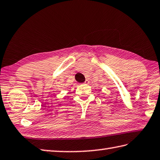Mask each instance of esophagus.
I'll return each mask as SVG.
<instances>
[{
	"instance_id": "34e87169",
	"label": "esophagus",
	"mask_w": 160,
	"mask_h": 160,
	"mask_svg": "<svg viewBox=\"0 0 160 160\" xmlns=\"http://www.w3.org/2000/svg\"><path fill=\"white\" fill-rule=\"evenodd\" d=\"M89 82V81L88 80H86L85 81V82H84L83 84H85V85H88Z\"/></svg>"
}]
</instances>
